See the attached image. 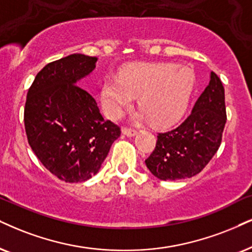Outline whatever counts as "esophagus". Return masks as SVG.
Returning <instances> with one entry per match:
<instances>
[{"label":"esophagus","mask_w":252,"mask_h":252,"mask_svg":"<svg viewBox=\"0 0 252 252\" xmlns=\"http://www.w3.org/2000/svg\"><path fill=\"white\" fill-rule=\"evenodd\" d=\"M122 132L126 136H135L137 133V130L130 129V128H126V126H124V128H122Z\"/></svg>","instance_id":"1"}]
</instances>
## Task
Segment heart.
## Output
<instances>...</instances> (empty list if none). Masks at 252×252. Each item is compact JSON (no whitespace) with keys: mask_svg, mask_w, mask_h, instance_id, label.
I'll list each match as a JSON object with an SVG mask.
<instances>
[{"mask_svg":"<svg viewBox=\"0 0 252 252\" xmlns=\"http://www.w3.org/2000/svg\"><path fill=\"white\" fill-rule=\"evenodd\" d=\"M195 74L192 68L177 63L132 65L119 78L104 80L101 92L104 113L119 119L132 106L135 97L143 110L139 117L155 126H172L181 119L192 96Z\"/></svg>","mask_w":252,"mask_h":252,"instance_id":"b5f03b06","label":"heart"}]
</instances>
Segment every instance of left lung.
<instances>
[{
    "mask_svg": "<svg viewBox=\"0 0 252 252\" xmlns=\"http://www.w3.org/2000/svg\"><path fill=\"white\" fill-rule=\"evenodd\" d=\"M227 121L224 88L211 73V81L194 104L192 113L177 128L159 132L148 168L160 180H179L196 176L211 161L222 142Z\"/></svg>",
    "mask_w": 252,
    "mask_h": 252,
    "instance_id": "1",
    "label": "left lung"
}]
</instances>
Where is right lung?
I'll return each mask as SVG.
<instances>
[{"label":"right lung","mask_w":252,"mask_h":252,"mask_svg":"<svg viewBox=\"0 0 252 252\" xmlns=\"http://www.w3.org/2000/svg\"><path fill=\"white\" fill-rule=\"evenodd\" d=\"M80 53L52 62L34 78L24 108L31 149L51 173L81 183L97 173L121 128L101 115L95 98L78 81L96 66Z\"/></svg>","instance_id":"add662e5"}]
</instances>
